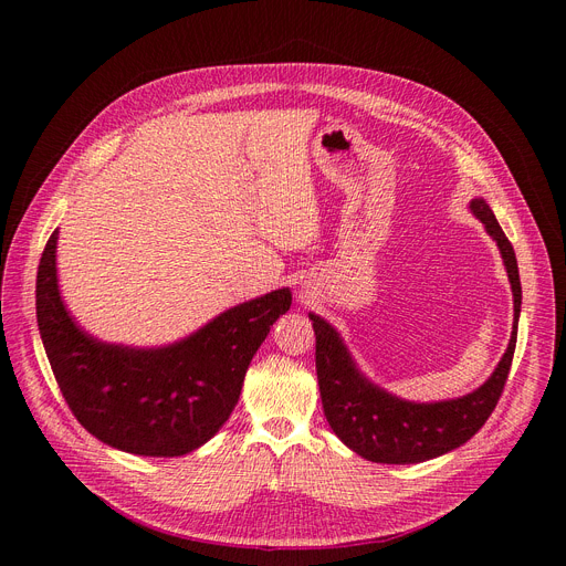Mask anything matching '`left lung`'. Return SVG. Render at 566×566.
I'll use <instances>...</instances> for the list:
<instances>
[{
    "instance_id": "8db88e82",
    "label": "left lung",
    "mask_w": 566,
    "mask_h": 566,
    "mask_svg": "<svg viewBox=\"0 0 566 566\" xmlns=\"http://www.w3.org/2000/svg\"><path fill=\"white\" fill-rule=\"evenodd\" d=\"M468 208L495 241L514 295V323L507 350L478 390L442 401L401 399L380 388L358 367L335 325L310 312L316 335V376L325 420L348 450L367 461L406 465L448 454L484 427L502 395L518 335V263L491 206L482 197H474Z\"/></svg>"
}]
</instances>
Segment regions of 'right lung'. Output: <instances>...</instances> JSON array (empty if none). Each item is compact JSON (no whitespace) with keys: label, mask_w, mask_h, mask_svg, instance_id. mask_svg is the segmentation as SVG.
<instances>
[{"label":"right lung","mask_w":566,"mask_h":566,"mask_svg":"<svg viewBox=\"0 0 566 566\" xmlns=\"http://www.w3.org/2000/svg\"><path fill=\"white\" fill-rule=\"evenodd\" d=\"M59 229L36 275V318L54 378L77 422L114 450L184 457L229 420L254 353L289 312V286L224 310L165 346L112 344L71 316L56 277Z\"/></svg>","instance_id":"1"}]
</instances>
